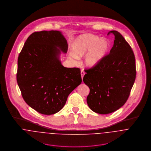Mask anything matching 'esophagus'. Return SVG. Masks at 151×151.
Returning <instances> with one entry per match:
<instances>
[{
    "mask_svg": "<svg viewBox=\"0 0 151 151\" xmlns=\"http://www.w3.org/2000/svg\"><path fill=\"white\" fill-rule=\"evenodd\" d=\"M81 78H82V80H83V77H84V75H85V73L84 72V71L81 70Z\"/></svg>",
    "mask_w": 151,
    "mask_h": 151,
    "instance_id": "34e87169",
    "label": "esophagus"
}]
</instances>
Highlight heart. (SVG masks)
I'll use <instances>...</instances> for the list:
<instances>
[{"instance_id": "1", "label": "heart", "mask_w": 151, "mask_h": 151, "mask_svg": "<svg viewBox=\"0 0 151 151\" xmlns=\"http://www.w3.org/2000/svg\"><path fill=\"white\" fill-rule=\"evenodd\" d=\"M110 47V42L107 39H101L97 35L84 34L78 37L71 44L70 58L75 62L77 58L86 55L84 65L88 68H93L99 65L105 58Z\"/></svg>"}]
</instances>
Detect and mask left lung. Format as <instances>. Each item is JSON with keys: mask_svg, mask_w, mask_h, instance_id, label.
Here are the masks:
<instances>
[{"mask_svg": "<svg viewBox=\"0 0 151 151\" xmlns=\"http://www.w3.org/2000/svg\"><path fill=\"white\" fill-rule=\"evenodd\" d=\"M113 46L103 61L95 68L86 70L83 81L89 88L86 102L94 112L106 114L126 102L135 76L134 54L124 37L116 31Z\"/></svg>", "mask_w": 151, "mask_h": 151, "instance_id": "obj_1", "label": "left lung"}]
</instances>
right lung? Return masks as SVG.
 Listing matches in <instances>:
<instances>
[{"label": "right lung", "instance_id": "right-lung-1", "mask_svg": "<svg viewBox=\"0 0 151 151\" xmlns=\"http://www.w3.org/2000/svg\"><path fill=\"white\" fill-rule=\"evenodd\" d=\"M67 40L59 31L35 32L29 36L18 58L17 81L25 102L46 115L64 107L69 94L82 82L80 69L62 65Z\"/></svg>", "mask_w": 151, "mask_h": 151}]
</instances>
